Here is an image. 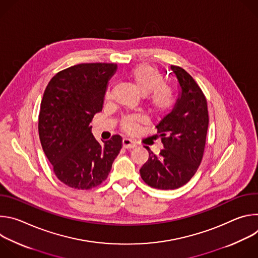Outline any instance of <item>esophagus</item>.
I'll return each mask as SVG.
<instances>
[{"label": "esophagus", "instance_id": "1", "mask_svg": "<svg viewBox=\"0 0 258 258\" xmlns=\"http://www.w3.org/2000/svg\"><path fill=\"white\" fill-rule=\"evenodd\" d=\"M122 146H123V148H125V149H131V148H134V147H136V143L134 141H132L131 139H128V138H123L122 139Z\"/></svg>", "mask_w": 258, "mask_h": 258}]
</instances>
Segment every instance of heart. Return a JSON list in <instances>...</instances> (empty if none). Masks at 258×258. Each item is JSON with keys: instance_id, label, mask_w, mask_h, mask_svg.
<instances>
[{"instance_id": "heart-1", "label": "heart", "mask_w": 258, "mask_h": 258, "mask_svg": "<svg viewBox=\"0 0 258 258\" xmlns=\"http://www.w3.org/2000/svg\"><path fill=\"white\" fill-rule=\"evenodd\" d=\"M128 81L143 95H146V105L154 115L168 113L175 104V92L171 86L163 83L159 70L148 64H141L132 68L126 75ZM110 96L109 90L106 98ZM142 118L137 115L125 116L121 121V128L134 133Z\"/></svg>"}]
</instances>
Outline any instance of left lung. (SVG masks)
<instances>
[{"label": "left lung", "instance_id": "8db88e82", "mask_svg": "<svg viewBox=\"0 0 258 258\" xmlns=\"http://www.w3.org/2000/svg\"><path fill=\"white\" fill-rule=\"evenodd\" d=\"M170 68L181 93L172 111L156 125L164 149L155 155L145 146L149 158L140 169L147 185L159 190L177 189L196 173L203 158L209 122L207 101L198 84L181 67Z\"/></svg>", "mask_w": 258, "mask_h": 258}]
</instances>
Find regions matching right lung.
<instances>
[{
	"label": "right lung",
	"mask_w": 258,
	"mask_h": 258,
	"mask_svg": "<svg viewBox=\"0 0 258 258\" xmlns=\"http://www.w3.org/2000/svg\"><path fill=\"white\" fill-rule=\"evenodd\" d=\"M115 63H82L59 71L41 102L39 136L57 178L78 190H91L107 178L122 148L114 135L99 143L91 133L94 115L102 111Z\"/></svg>",
	"instance_id": "add662e5"
}]
</instances>
